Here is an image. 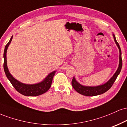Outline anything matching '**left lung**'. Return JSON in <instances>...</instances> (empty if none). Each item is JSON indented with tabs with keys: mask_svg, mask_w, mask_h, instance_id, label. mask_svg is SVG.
Here are the masks:
<instances>
[{
	"mask_svg": "<svg viewBox=\"0 0 127 127\" xmlns=\"http://www.w3.org/2000/svg\"><path fill=\"white\" fill-rule=\"evenodd\" d=\"M114 40L117 45L119 50V66L116 72L115 73L114 75L110 79L106 82L105 84L103 85L97 86V87H88V86H84L81 84H80L78 82H77L76 80L75 79V77H73L72 81V85L73 87V88L78 92L79 94L85 96H95L100 95V94H103L106 92L112 87L113 83L115 82V80L117 78L118 76L120 73L121 70L122 66V57H121V50L120 46H119V43L116 41V37L114 34H113Z\"/></svg>",
	"mask_w": 127,
	"mask_h": 127,
	"instance_id": "obj_1",
	"label": "left lung"
}]
</instances>
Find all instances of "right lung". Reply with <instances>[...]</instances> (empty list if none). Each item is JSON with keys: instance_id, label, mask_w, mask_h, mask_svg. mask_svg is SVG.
<instances>
[{"instance_id": "add662e5", "label": "right lung", "mask_w": 127, "mask_h": 127, "mask_svg": "<svg viewBox=\"0 0 127 127\" xmlns=\"http://www.w3.org/2000/svg\"><path fill=\"white\" fill-rule=\"evenodd\" d=\"M13 36L10 39L9 41L6 45L5 46V50H4L3 57H4V63H3V68L4 71L6 74V76L9 80L10 82L13 85V87L15 88L18 93L23 95L26 96H31V97H34V96H37L39 95L43 94V93H46L48 90L50 88L51 86L52 79H53L54 76L56 71H54L49 74L45 79L42 82L37 83L35 84H26L20 82V81H17L14 77L11 75L9 72L8 67H7V62H6V52L8 48L12 41Z\"/></svg>"}]
</instances>
